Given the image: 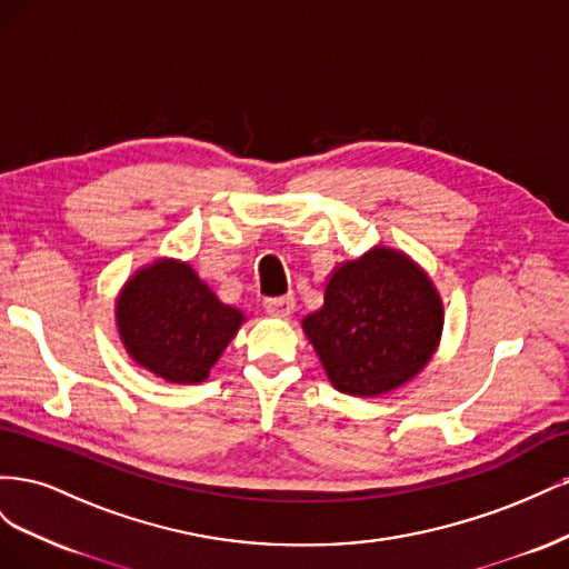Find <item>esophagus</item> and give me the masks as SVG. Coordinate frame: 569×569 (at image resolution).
I'll return each mask as SVG.
<instances>
[{
  "label": "esophagus",
  "instance_id": "1",
  "mask_svg": "<svg viewBox=\"0 0 569 569\" xmlns=\"http://www.w3.org/2000/svg\"><path fill=\"white\" fill-rule=\"evenodd\" d=\"M263 306L270 316L287 318L291 311H295V299H291L289 295L287 297H268V299H263Z\"/></svg>",
  "mask_w": 569,
  "mask_h": 569
}]
</instances>
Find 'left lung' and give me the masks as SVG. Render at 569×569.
<instances>
[{
    "label": "left lung",
    "instance_id": "left-lung-1",
    "mask_svg": "<svg viewBox=\"0 0 569 569\" xmlns=\"http://www.w3.org/2000/svg\"><path fill=\"white\" fill-rule=\"evenodd\" d=\"M441 325L427 274L403 253L372 249L332 274L325 306L303 320V332L339 391L377 396L425 368Z\"/></svg>",
    "mask_w": 569,
    "mask_h": 569
}]
</instances>
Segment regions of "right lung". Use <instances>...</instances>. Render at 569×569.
I'll return each mask as SVG.
<instances>
[{
	"label": "right lung",
	"instance_id": "1",
	"mask_svg": "<svg viewBox=\"0 0 569 569\" xmlns=\"http://www.w3.org/2000/svg\"><path fill=\"white\" fill-rule=\"evenodd\" d=\"M116 318L137 363L182 385L206 380L242 325V313L222 306L192 268L170 261L134 274Z\"/></svg>",
	"mask_w": 569,
	"mask_h": 569
}]
</instances>
